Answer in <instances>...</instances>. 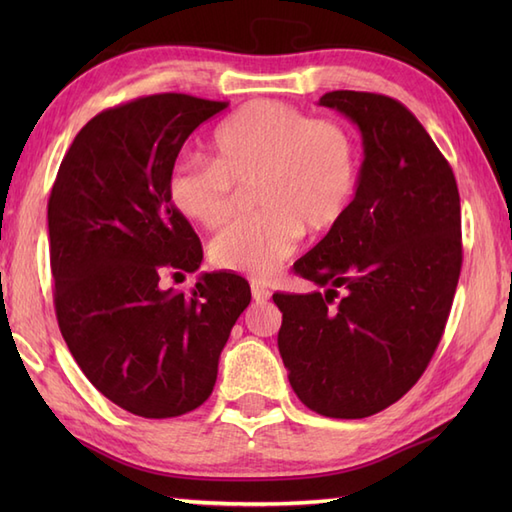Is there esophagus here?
<instances>
[{
  "instance_id": "obj_1",
  "label": "esophagus",
  "mask_w": 512,
  "mask_h": 512,
  "mask_svg": "<svg viewBox=\"0 0 512 512\" xmlns=\"http://www.w3.org/2000/svg\"><path fill=\"white\" fill-rule=\"evenodd\" d=\"M250 295H253V301L264 303L270 297V290L262 284H257V281H253V284H250Z\"/></svg>"
}]
</instances>
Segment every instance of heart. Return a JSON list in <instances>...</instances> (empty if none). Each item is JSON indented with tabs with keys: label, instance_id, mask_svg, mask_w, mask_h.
Returning <instances> with one entry per match:
<instances>
[{
	"label": "heart",
	"instance_id": "heart-1",
	"mask_svg": "<svg viewBox=\"0 0 512 512\" xmlns=\"http://www.w3.org/2000/svg\"><path fill=\"white\" fill-rule=\"evenodd\" d=\"M257 215L211 242V262L228 273L270 277L295 253L301 233L325 235L350 213L358 149L341 123L281 101H253L215 129L209 162L180 160L167 195L182 217L217 228L233 213L235 189L253 184Z\"/></svg>",
	"mask_w": 512,
	"mask_h": 512
}]
</instances>
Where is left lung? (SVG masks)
<instances>
[{
	"instance_id": "1",
	"label": "left lung",
	"mask_w": 512,
	"mask_h": 512,
	"mask_svg": "<svg viewBox=\"0 0 512 512\" xmlns=\"http://www.w3.org/2000/svg\"><path fill=\"white\" fill-rule=\"evenodd\" d=\"M319 105L358 127L363 165L350 213L292 266L325 292L273 295L277 345L303 405L354 420L405 396L436 352L462 268L460 193L402 103L336 90Z\"/></svg>"
}]
</instances>
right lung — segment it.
<instances>
[{
    "mask_svg": "<svg viewBox=\"0 0 512 512\" xmlns=\"http://www.w3.org/2000/svg\"><path fill=\"white\" fill-rule=\"evenodd\" d=\"M228 103L154 94L96 114L76 134L48 200L54 310L90 383L143 418H176L211 396L248 281L202 273V246L167 195L195 127Z\"/></svg>",
    "mask_w": 512,
    "mask_h": 512,
    "instance_id": "1",
    "label": "right lung"
}]
</instances>
